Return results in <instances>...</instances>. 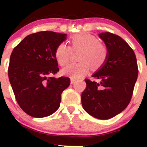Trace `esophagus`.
Masks as SVG:
<instances>
[{
  "instance_id": "esophagus-1",
  "label": "esophagus",
  "mask_w": 147,
  "mask_h": 147,
  "mask_svg": "<svg viewBox=\"0 0 147 147\" xmlns=\"http://www.w3.org/2000/svg\"><path fill=\"white\" fill-rule=\"evenodd\" d=\"M75 82H76V80L74 79V78H71V80H70L71 84H74V83H75Z\"/></svg>"
}]
</instances>
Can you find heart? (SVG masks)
I'll use <instances>...</instances> for the list:
<instances>
[{
    "instance_id": "heart-1",
    "label": "heart",
    "mask_w": 147,
    "mask_h": 147,
    "mask_svg": "<svg viewBox=\"0 0 147 147\" xmlns=\"http://www.w3.org/2000/svg\"><path fill=\"white\" fill-rule=\"evenodd\" d=\"M71 47L65 43L57 46L55 57L60 66H65L69 61L72 51L82 50L79 56L80 62L69 64L62 70L63 75L74 79H80L90 70L101 68L109 55L107 47L91 34L81 33L71 38Z\"/></svg>"
}]
</instances>
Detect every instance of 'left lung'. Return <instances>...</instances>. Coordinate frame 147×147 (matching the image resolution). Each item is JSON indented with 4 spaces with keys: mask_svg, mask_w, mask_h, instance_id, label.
I'll use <instances>...</instances> for the list:
<instances>
[{
    "mask_svg": "<svg viewBox=\"0 0 147 147\" xmlns=\"http://www.w3.org/2000/svg\"><path fill=\"white\" fill-rule=\"evenodd\" d=\"M99 37L107 47L109 55L105 64L92 75L99 82L85 80L87 87L81 99L89 115L109 119L129 104L139 70L135 53L121 37L109 32Z\"/></svg>",
    "mask_w": 147,
    "mask_h": 147,
    "instance_id": "8db88e82",
    "label": "left lung"
}]
</instances>
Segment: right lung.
I'll return each mask as SVG.
<instances>
[{
	"instance_id": "obj_1",
	"label": "right lung",
	"mask_w": 147,
	"mask_h": 147,
	"mask_svg": "<svg viewBox=\"0 0 147 147\" xmlns=\"http://www.w3.org/2000/svg\"><path fill=\"white\" fill-rule=\"evenodd\" d=\"M66 36L52 31L35 32L12 52L8 78L16 101L30 116L45 117L56 112L62 92L70 84L69 78L53 77L59 71L55 51Z\"/></svg>"
}]
</instances>
